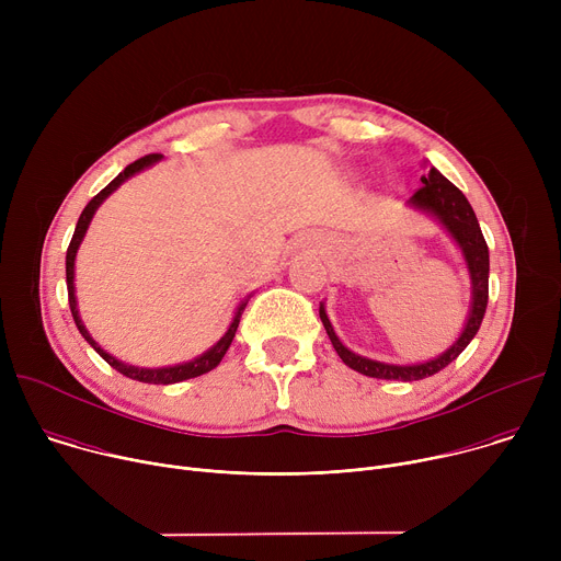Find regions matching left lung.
Masks as SVG:
<instances>
[{
  "instance_id": "1",
  "label": "left lung",
  "mask_w": 561,
  "mask_h": 561,
  "mask_svg": "<svg viewBox=\"0 0 561 561\" xmlns=\"http://www.w3.org/2000/svg\"><path fill=\"white\" fill-rule=\"evenodd\" d=\"M411 204L433 213L444 224V228L453 234L455 242L459 244V249L466 257V264H468L470 279H472V304H470L466 329L461 331L459 340L437 359H431L426 364H415V366H394V364H383V362H375V359L355 355L340 342V337L335 335V331L329 322V314H327L324 306H319V317H322V324H324L337 355L342 357V362L346 366H351L353 370H357L366 377H375V379L417 381V379L439 373L453 359H457L459 353L477 335L479 327H482V319L486 314V306H489V247H486V239L482 234V228H479V221L474 217V210L468 204V199L463 197V193L455 184H450L437 169H431L426 175H422V186L411 197Z\"/></svg>"
}]
</instances>
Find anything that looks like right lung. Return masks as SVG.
Listing matches in <instances>:
<instances>
[{
	"mask_svg": "<svg viewBox=\"0 0 561 561\" xmlns=\"http://www.w3.org/2000/svg\"><path fill=\"white\" fill-rule=\"evenodd\" d=\"M159 157H162L159 152H150V154L139 157L137 162L128 164L106 188H102V191L87 204V208L82 210V215H79V219H77L72 239H70L68 251H66V286H68L70 312H72V319H75V324H77L79 333H82V337L100 353V357H102L106 364H111L117 373H122V375H126V377H130V379L144 381V383H178V381H184V379H191V377H199V375L213 370V368L221 362V357L226 355V351H228V346H230V342H232V337H234V333H237L239 317H242V312H244V308H247V301L239 304V308H237V312H234V319H232V324H230V329L226 331V335H224L210 351H206L204 355H199L197 359L186 362V364H180V366H167V368H137V366H128V364L115 359L113 355H108L106 351H102V346H98V342L89 335V331H87L84 324H82V319H79L77 301H75V286H72V277H75V255H77L79 244H82V239H84V234H87V228H89V224H91V219H93L98 206H100L124 180H128L130 175L139 173L141 169L154 164Z\"/></svg>",
	"mask_w": 561,
	"mask_h": 561,
	"instance_id": "1",
	"label": "right lung"
}]
</instances>
